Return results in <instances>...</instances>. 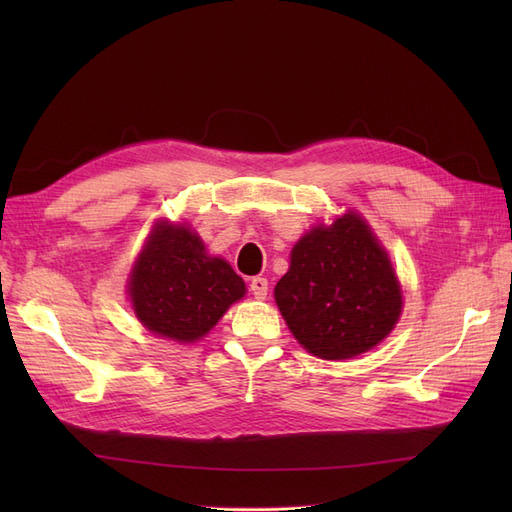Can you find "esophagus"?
Here are the masks:
<instances>
[{
	"label": "esophagus",
	"mask_w": 512,
	"mask_h": 512,
	"mask_svg": "<svg viewBox=\"0 0 512 512\" xmlns=\"http://www.w3.org/2000/svg\"><path fill=\"white\" fill-rule=\"evenodd\" d=\"M250 290L256 299H265L267 292H269V282L267 277H254V280L250 282Z\"/></svg>",
	"instance_id": "esophagus-1"
}]
</instances>
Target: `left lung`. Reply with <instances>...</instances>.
I'll return each mask as SVG.
<instances>
[{
  "label": "left lung",
  "instance_id": "left-lung-1",
  "mask_svg": "<svg viewBox=\"0 0 512 512\" xmlns=\"http://www.w3.org/2000/svg\"><path fill=\"white\" fill-rule=\"evenodd\" d=\"M275 301L297 342L329 361L374 348L401 314L391 260L352 211L294 245Z\"/></svg>",
  "mask_w": 512,
  "mask_h": 512
}]
</instances>
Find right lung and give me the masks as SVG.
Here are the masks:
<instances>
[{"instance_id":"obj_1","label":"right lung","mask_w":512,"mask_h":512,"mask_svg":"<svg viewBox=\"0 0 512 512\" xmlns=\"http://www.w3.org/2000/svg\"><path fill=\"white\" fill-rule=\"evenodd\" d=\"M245 284L226 260L211 258L196 232L160 222L130 275L134 312L145 327L175 342L209 333Z\"/></svg>"}]
</instances>
